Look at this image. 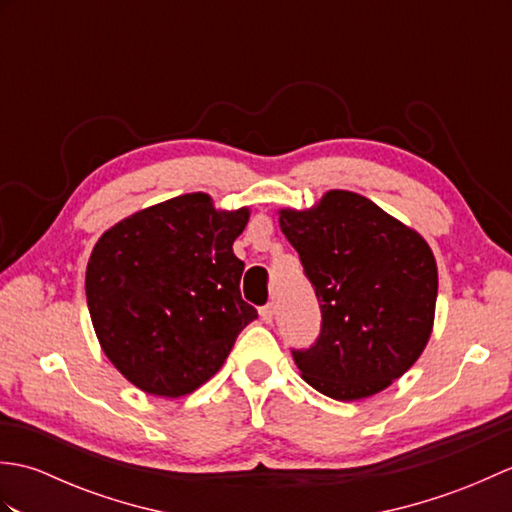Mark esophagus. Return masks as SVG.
<instances>
[{
	"instance_id": "1",
	"label": "esophagus",
	"mask_w": 512,
	"mask_h": 512,
	"mask_svg": "<svg viewBox=\"0 0 512 512\" xmlns=\"http://www.w3.org/2000/svg\"><path fill=\"white\" fill-rule=\"evenodd\" d=\"M259 317H262V321H264V323H273V319H275V308H273V303H266L264 308H259Z\"/></svg>"
}]
</instances>
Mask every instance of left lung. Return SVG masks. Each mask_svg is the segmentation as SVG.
I'll return each instance as SVG.
<instances>
[{"label": "left lung", "instance_id": "left-lung-1", "mask_svg": "<svg viewBox=\"0 0 512 512\" xmlns=\"http://www.w3.org/2000/svg\"><path fill=\"white\" fill-rule=\"evenodd\" d=\"M279 226L321 303L317 343L292 350L301 378L343 402L387 389L418 361L433 330L438 266L429 244L341 189L312 209H281Z\"/></svg>", "mask_w": 512, "mask_h": 512}]
</instances>
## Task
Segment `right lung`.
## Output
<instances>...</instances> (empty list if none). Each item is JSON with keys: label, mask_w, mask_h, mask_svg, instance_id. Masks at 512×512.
Segmentation results:
<instances>
[{"label": "right lung", "mask_w": 512, "mask_h": 512, "mask_svg": "<svg viewBox=\"0 0 512 512\" xmlns=\"http://www.w3.org/2000/svg\"><path fill=\"white\" fill-rule=\"evenodd\" d=\"M250 211L184 193L125 217L96 242L85 297L105 356L145 394L180 398L217 374L257 310L233 253Z\"/></svg>", "instance_id": "obj_1"}]
</instances>
